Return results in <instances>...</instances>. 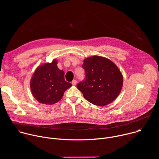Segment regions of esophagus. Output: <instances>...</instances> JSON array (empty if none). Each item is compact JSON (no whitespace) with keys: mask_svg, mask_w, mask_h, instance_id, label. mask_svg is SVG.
<instances>
[{"mask_svg":"<svg viewBox=\"0 0 159 159\" xmlns=\"http://www.w3.org/2000/svg\"><path fill=\"white\" fill-rule=\"evenodd\" d=\"M77 81L76 80H74L72 82V84L74 85H75L77 84Z\"/></svg>","mask_w":159,"mask_h":159,"instance_id":"esophagus-1","label":"esophagus"}]
</instances>
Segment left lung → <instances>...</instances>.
<instances>
[{"label": "left lung", "instance_id": "8db88e82", "mask_svg": "<svg viewBox=\"0 0 159 159\" xmlns=\"http://www.w3.org/2000/svg\"><path fill=\"white\" fill-rule=\"evenodd\" d=\"M85 79L77 87L84 98L94 105L103 106L114 101L123 86V76L116 65L107 58L94 56L84 60Z\"/></svg>", "mask_w": 159, "mask_h": 159}]
</instances>
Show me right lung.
<instances>
[{
	"mask_svg": "<svg viewBox=\"0 0 159 159\" xmlns=\"http://www.w3.org/2000/svg\"><path fill=\"white\" fill-rule=\"evenodd\" d=\"M57 61L45 63L36 70L31 80L33 96L40 103L53 104L59 101L72 84L66 82L64 72L57 67Z\"/></svg>",
	"mask_w": 159,
	"mask_h": 159,
	"instance_id": "obj_1",
	"label": "right lung"
}]
</instances>
